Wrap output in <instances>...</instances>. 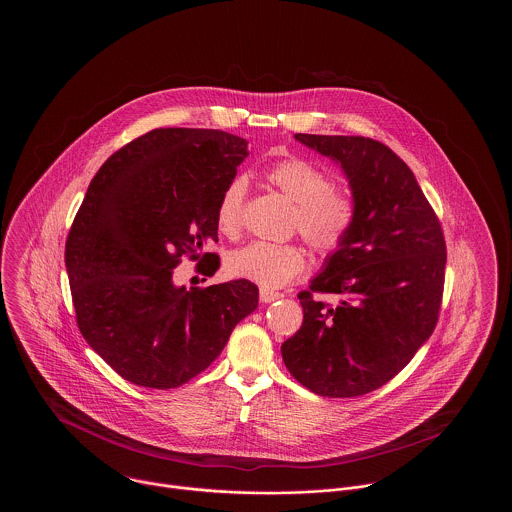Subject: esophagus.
Segmentation results:
<instances>
[{"instance_id": "obj_1", "label": "esophagus", "mask_w": 512, "mask_h": 512, "mask_svg": "<svg viewBox=\"0 0 512 512\" xmlns=\"http://www.w3.org/2000/svg\"><path fill=\"white\" fill-rule=\"evenodd\" d=\"M280 297H284V293L274 292V290H268V288H261V290H259V299H261L263 303L276 301V299H280Z\"/></svg>"}]
</instances>
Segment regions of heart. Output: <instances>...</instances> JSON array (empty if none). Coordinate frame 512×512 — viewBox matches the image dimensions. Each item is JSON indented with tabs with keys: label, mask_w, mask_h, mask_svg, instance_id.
I'll use <instances>...</instances> for the list:
<instances>
[{
	"label": "heart",
	"mask_w": 512,
	"mask_h": 512,
	"mask_svg": "<svg viewBox=\"0 0 512 512\" xmlns=\"http://www.w3.org/2000/svg\"><path fill=\"white\" fill-rule=\"evenodd\" d=\"M263 178L293 203L292 230L318 255H334L349 242L357 222V197L334 186L330 172L317 163L290 155L270 163ZM244 178H234L222 190L217 203V226L228 238H236L244 226ZM226 267L232 276L263 288H282L307 267L305 251L297 244L253 242L230 253Z\"/></svg>",
	"instance_id": "obj_1"
}]
</instances>
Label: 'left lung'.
Returning <instances> with one entry per match:
<instances>
[{
  "instance_id": "left-lung-1",
  "label": "left lung",
  "mask_w": 512,
  "mask_h": 512,
  "mask_svg": "<svg viewBox=\"0 0 512 512\" xmlns=\"http://www.w3.org/2000/svg\"><path fill=\"white\" fill-rule=\"evenodd\" d=\"M338 161L359 203L345 247L297 293L303 324L282 343L293 378L322 397H359L397 376L438 324L445 238L413 171L363 136L295 134ZM332 292L341 303L316 297Z\"/></svg>"
}]
</instances>
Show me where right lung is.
<instances>
[{
    "instance_id": "right-lung-1",
    "label": "right lung",
    "mask_w": 512,
    "mask_h": 512,
    "mask_svg": "<svg viewBox=\"0 0 512 512\" xmlns=\"http://www.w3.org/2000/svg\"><path fill=\"white\" fill-rule=\"evenodd\" d=\"M247 157L244 138L205 128H155L115 151L92 178L65 244L76 324L124 380L171 390L190 382L251 315L249 280L176 288L182 257L213 276L217 203Z\"/></svg>"
}]
</instances>
